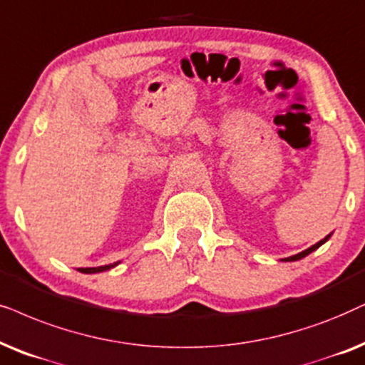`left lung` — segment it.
Masks as SVG:
<instances>
[{
    "label": "left lung",
    "instance_id": "8db88e82",
    "mask_svg": "<svg viewBox=\"0 0 365 365\" xmlns=\"http://www.w3.org/2000/svg\"><path fill=\"white\" fill-rule=\"evenodd\" d=\"M330 238V235L329 236H325V238L324 240H320L319 241V243H315L314 246H310V248H307L305 250V252H302V253H298V255H293V257H288V258H285V259H283V262H297V259H302V258H305L307 257V255H310L312 252H315V250L317 248H319V246H322V245H324L325 243V241H327Z\"/></svg>",
    "mask_w": 365,
    "mask_h": 365
}]
</instances>
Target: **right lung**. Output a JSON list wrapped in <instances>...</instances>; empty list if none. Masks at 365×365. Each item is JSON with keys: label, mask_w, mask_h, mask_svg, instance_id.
I'll use <instances>...</instances> for the list:
<instances>
[{"label": "right lung", "mask_w": 365, "mask_h": 365, "mask_svg": "<svg viewBox=\"0 0 365 365\" xmlns=\"http://www.w3.org/2000/svg\"><path fill=\"white\" fill-rule=\"evenodd\" d=\"M120 262L117 263H112V264H103V267H96V268H80V272L82 273H101V272H106V269H110L113 267H117Z\"/></svg>", "instance_id": "obj_1"}]
</instances>
